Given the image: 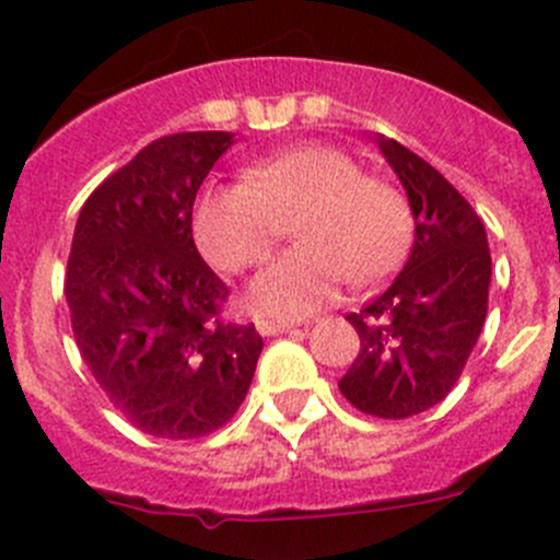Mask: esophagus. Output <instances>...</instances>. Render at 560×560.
<instances>
[{"label":"esophagus","mask_w":560,"mask_h":560,"mask_svg":"<svg viewBox=\"0 0 560 560\" xmlns=\"http://www.w3.org/2000/svg\"><path fill=\"white\" fill-rule=\"evenodd\" d=\"M295 322H284V319H257V330L259 336H281V332L295 330Z\"/></svg>","instance_id":"esophagus-1"}]
</instances>
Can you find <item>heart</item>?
Instances as JSON below:
<instances>
[{"label": "heart", "mask_w": 560, "mask_h": 560, "mask_svg": "<svg viewBox=\"0 0 560 560\" xmlns=\"http://www.w3.org/2000/svg\"><path fill=\"white\" fill-rule=\"evenodd\" d=\"M301 241L259 270L246 306L298 319L336 301L358 276L371 281L404 259L411 241L406 197L332 145H295L265 156L248 180H208L195 202V238L217 268L244 270L268 257L284 219Z\"/></svg>", "instance_id": "heart-1"}]
</instances>
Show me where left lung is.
<instances>
[{
  "mask_svg": "<svg viewBox=\"0 0 560 560\" xmlns=\"http://www.w3.org/2000/svg\"><path fill=\"white\" fill-rule=\"evenodd\" d=\"M409 197L415 244L387 292L349 314L360 336L338 382L360 411L406 420L450 395L488 316L490 248L482 219L422 156L376 135Z\"/></svg>",
  "mask_w": 560,
  "mask_h": 560,
  "instance_id": "8db88e82",
  "label": "left lung"
}]
</instances>
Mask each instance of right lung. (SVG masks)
I'll use <instances>...</instances> for the list:
<instances>
[{
  "instance_id": "obj_1",
  "label": "right lung",
  "mask_w": 560,
  "mask_h": 560,
  "mask_svg": "<svg viewBox=\"0 0 560 560\" xmlns=\"http://www.w3.org/2000/svg\"><path fill=\"white\" fill-rule=\"evenodd\" d=\"M233 132L145 145L78 217L65 295L81 358L110 404L156 439H197L244 404L262 338L224 322L228 287L191 238V206Z\"/></svg>"
}]
</instances>
